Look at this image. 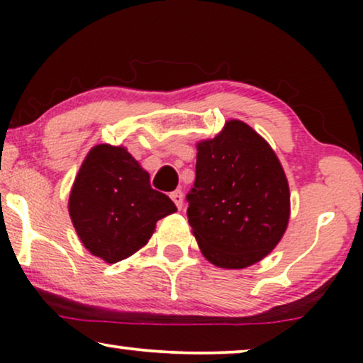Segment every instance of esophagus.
<instances>
[{"label": "esophagus", "instance_id": "esophagus-1", "mask_svg": "<svg viewBox=\"0 0 363 363\" xmlns=\"http://www.w3.org/2000/svg\"><path fill=\"white\" fill-rule=\"evenodd\" d=\"M170 198L173 200V203H175V205H177L178 210H182V208H183V193H182V190L172 191L170 193Z\"/></svg>", "mask_w": 363, "mask_h": 363}]
</instances>
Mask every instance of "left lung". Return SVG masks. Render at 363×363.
Returning <instances> with one entry per match:
<instances>
[{
    "mask_svg": "<svg viewBox=\"0 0 363 363\" xmlns=\"http://www.w3.org/2000/svg\"><path fill=\"white\" fill-rule=\"evenodd\" d=\"M188 223L203 256L242 269L274 250L289 221V185L276 153L241 121L196 145Z\"/></svg>",
    "mask_w": 363,
    "mask_h": 363,
    "instance_id": "8db88e82",
    "label": "left lung"
}]
</instances>
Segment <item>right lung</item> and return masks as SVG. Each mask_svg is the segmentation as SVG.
Masks as SVG:
<instances>
[{
    "label": "right lung",
    "mask_w": 363,
    "mask_h": 363,
    "mask_svg": "<svg viewBox=\"0 0 363 363\" xmlns=\"http://www.w3.org/2000/svg\"><path fill=\"white\" fill-rule=\"evenodd\" d=\"M175 211V203L153 190L135 158L107 143L87 153L69 196V215L82 245L111 264L145 246L157 221Z\"/></svg>",
    "instance_id": "obj_1"
}]
</instances>
